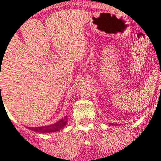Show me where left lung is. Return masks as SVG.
Instances as JSON below:
<instances>
[{
  "mask_svg": "<svg viewBox=\"0 0 161 161\" xmlns=\"http://www.w3.org/2000/svg\"><path fill=\"white\" fill-rule=\"evenodd\" d=\"M110 125H111V124H109ZM112 125H115V124H112ZM116 125H118V124H116Z\"/></svg>",
  "mask_w": 161,
  "mask_h": 161,
  "instance_id": "8db88e82",
  "label": "left lung"
}]
</instances>
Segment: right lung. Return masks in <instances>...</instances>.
Instances as JSON below:
<instances>
[{
    "mask_svg": "<svg viewBox=\"0 0 161 161\" xmlns=\"http://www.w3.org/2000/svg\"><path fill=\"white\" fill-rule=\"evenodd\" d=\"M1 87V86H0ZM68 123V118L64 117L62 119H60L58 122H56L55 124L47 125V126H41V127H29V130L37 132V133H51V132H56L59 131L63 129Z\"/></svg>",
    "mask_w": 161,
    "mask_h": 161,
    "instance_id": "obj_1",
    "label": "right lung"
}]
</instances>
